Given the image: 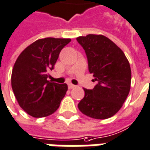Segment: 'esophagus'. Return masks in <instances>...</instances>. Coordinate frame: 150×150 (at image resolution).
<instances>
[{
  "label": "esophagus",
  "instance_id": "34e87169",
  "mask_svg": "<svg viewBox=\"0 0 150 150\" xmlns=\"http://www.w3.org/2000/svg\"><path fill=\"white\" fill-rule=\"evenodd\" d=\"M68 87H69V89H73L74 87H76L75 85H73L72 83H69L68 84Z\"/></svg>",
  "mask_w": 150,
  "mask_h": 150
}]
</instances>
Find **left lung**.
I'll list each match as a JSON object with an SVG mask.
<instances>
[{
	"label": "left lung",
	"mask_w": 150,
	"mask_h": 150,
	"mask_svg": "<svg viewBox=\"0 0 150 150\" xmlns=\"http://www.w3.org/2000/svg\"><path fill=\"white\" fill-rule=\"evenodd\" d=\"M86 54L89 72L97 81L92 90L84 89L78 103L84 115L98 120L113 116L120 111L131 86V68L123 51L101 35L77 38Z\"/></svg>",
	"instance_id": "left-lung-1"
}]
</instances>
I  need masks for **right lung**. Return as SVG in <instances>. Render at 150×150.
<instances>
[{
	"label": "right lung",
	"mask_w": 150,
	"mask_h": 150,
	"mask_svg": "<svg viewBox=\"0 0 150 150\" xmlns=\"http://www.w3.org/2000/svg\"><path fill=\"white\" fill-rule=\"evenodd\" d=\"M70 39L36 40L19 55L13 65L11 85L19 106L33 117H46L59 108L67 84L47 81L60 52Z\"/></svg>",
	"instance_id": "add662e5"
}]
</instances>
